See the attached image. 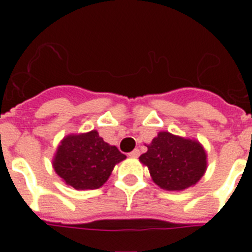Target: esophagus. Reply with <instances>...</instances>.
<instances>
[{
  "instance_id": "34e87169",
  "label": "esophagus",
  "mask_w": 252,
  "mask_h": 252,
  "mask_svg": "<svg viewBox=\"0 0 252 252\" xmlns=\"http://www.w3.org/2000/svg\"><path fill=\"white\" fill-rule=\"evenodd\" d=\"M139 155H140L139 149H135V150H132L130 154H128V157H130V158H137Z\"/></svg>"
}]
</instances>
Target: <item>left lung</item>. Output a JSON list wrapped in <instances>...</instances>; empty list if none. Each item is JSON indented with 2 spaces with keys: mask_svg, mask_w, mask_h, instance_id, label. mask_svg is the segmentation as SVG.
<instances>
[{
  "mask_svg": "<svg viewBox=\"0 0 252 252\" xmlns=\"http://www.w3.org/2000/svg\"><path fill=\"white\" fill-rule=\"evenodd\" d=\"M140 161L154 183L166 190H184L199 182L207 169V154L195 140L161 131L148 145Z\"/></svg>",
  "mask_w": 252,
  "mask_h": 252,
  "instance_id": "obj_1",
  "label": "left lung"
}]
</instances>
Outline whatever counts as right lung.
I'll return each instance as SVG.
<instances>
[{"instance_id": "add662e5", "label": "right lung", "mask_w": 252, "mask_h": 252, "mask_svg": "<svg viewBox=\"0 0 252 252\" xmlns=\"http://www.w3.org/2000/svg\"><path fill=\"white\" fill-rule=\"evenodd\" d=\"M126 159L116 146L103 141L95 130L68 135L58 146L54 170L75 189H97L110 178L116 164Z\"/></svg>"}]
</instances>
